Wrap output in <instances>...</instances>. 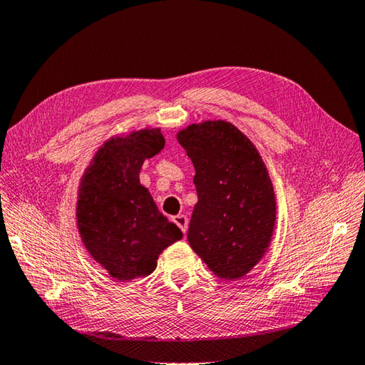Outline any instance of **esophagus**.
Masks as SVG:
<instances>
[{
    "mask_svg": "<svg viewBox=\"0 0 365 365\" xmlns=\"http://www.w3.org/2000/svg\"><path fill=\"white\" fill-rule=\"evenodd\" d=\"M173 221L178 227H180V230L183 231V234H187V230H188V218H187V215H175L173 218Z\"/></svg>",
    "mask_w": 365,
    "mask_h": 365,
    "instance_id": "1",
    "label": "esophagus"
}]
</instances>
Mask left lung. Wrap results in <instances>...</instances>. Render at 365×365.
<instances>
[{
  "instance_id": "1",
  "label": "left lung",
  "mask_w": 365,
  "mask_h": 365,
  "mask_svg": "<svg viewBox=\"0 0 365 365\" xmlns=\"http://www.w3.org/2000/svg\"><path fill=\"white\" fill-rule=\"evenodd\" d=\"M177 139L196 170L190 245L217 277H244L274 232L275 195L266 164L247 135L223 120L190 125Z\"/></svg>"
}]
</instances>
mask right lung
Masks as SVG:
<instances>
[{"label": "right lung", "mask_w": 365, "mask_h": 365, "mask_svg": "<svg viewBox=\"0 0 365 365\" xmlns=\"http://www.w3.org/2000/svg\"><path fill=\"white\" fill-rule=\"evenodd\" d=\"M163 147L160 130L112 138L82 177L78 232L88 253L120 282L152 274L163 250L183 237L139 182L142 164Z\"/></svg>", "instance_id": "right-lung-1"}]
</instances>
